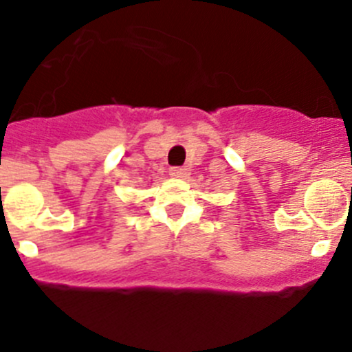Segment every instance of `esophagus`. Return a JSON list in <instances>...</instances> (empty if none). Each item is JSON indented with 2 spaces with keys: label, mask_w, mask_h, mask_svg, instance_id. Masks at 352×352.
Instances as JSON below:
<instances>
[{
  "label": "esophagus",
  "mask_w": 352,
  "mask_h": 352,
  "mask_svg": "<svg viewBox=\"0 0 352 352\" xmlns=\"http://www.w3.org/2000/svg\"><path fill=\"white\" fill-rule=\"evenodd\" d=\"M168 173L170 177H175V179H184V177L188 175V170L184 168V166H172Z\"/></svg>",
  "instance_id": "1"
}]
</instances>
